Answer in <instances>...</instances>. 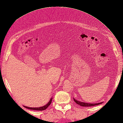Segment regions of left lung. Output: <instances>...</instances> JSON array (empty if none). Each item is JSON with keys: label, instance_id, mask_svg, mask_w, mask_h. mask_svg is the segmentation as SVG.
Here are the masks:
<instances>
[{"label": "left lung", "instance_id": "obj_1", "mask_svg": "<svg viewBox=\"0 0 123 123\" xmlns=\"http://www.w3.org/2000/svg\"><path fill=\"white\" fill-rule=\"evenodd\" d=\"M74 100L75 103L77 104L78 105H79L83 107H90V106H96L99 105V104H101L103 103H96V104H89V103H83V102H81L78 100H75V99L74 98Z\"/></svg>", "mask_w": 123, "mask_h": 123}]
</instances>
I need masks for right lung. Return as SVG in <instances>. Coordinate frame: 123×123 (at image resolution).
<instances>
[{"label":"right lung","mask_w":123,"mask_h":123,"mask_svg":"<svg viewBox=\"0 0 123 123\" xmlns=\"http://www.w3.org/2000/svg\"><path fill=\"white\" fill-rule=\"evenodd\" d=\"M52 98H51L50 100H49V103L45 105V106H42V107H36V108H34V107H28L27 106H24V107L26 108L27 109H32V110H35V111H44L49 106V105L51 104L52 102Z\"/></svg>","instance_id":"obj_1"}]
</instances>
